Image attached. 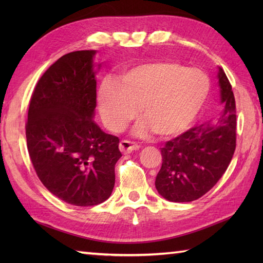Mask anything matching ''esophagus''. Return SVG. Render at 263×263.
Returning <instances> with one entry per match:
<instances>
[{
  "label": "esophagus",
  "mask_w": 263,
  "mask_h": 263,
  "mask_svg": "<svg viewBox=\"0 0 263 263\" xmlns=\"http://www.w3.org/2000/svg\"><path fill=\"white\" fill-rule=\"evenodd\" d=\"M119 147H120V150L122 154H130L132 152H135V150H138L139 148H140L137 143L127 141V140H122L120 142Z\"/></svg>",
  "instance_id": "esophagus-1"
}]
</instances>
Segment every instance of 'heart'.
Wrapping results in <instances>:
<instances>
[{
	"mask_svg": "<svg viewBox=\"0 0 263 263\" xmlns=\"http://www.w3.org/2000/svg\"><path fill=\"white\" fill-rule=\"evenodd\" d=\"M209 91V78L201 70L155 62L128 71L120 85L104 82L98 89L97 105L104 125L110 131L124 130L139 108L142 119L133 135L146 137L154 130L160 137H171L192 124Z\"/></svg>",
	"mask_w": 263,
	"mask_h": 263,
	"instance_id": "1",
	"label": "heart"
}]
</instances>
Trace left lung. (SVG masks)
<instances>
[{
	"label": "left lung",
	"mask_w": 263,
	"mask_h": 263,
	"mask_svg": "<svg viewBox=\"0 0 263 263\" xmlns=\"http://www.w3.org/2000/svg\"><path fill=\"white\" fill-rule=\"evenodd\" d=\"M222 109L217 122H205L167 141L155 185L172 202H191L202 197L224 175L236 147V106L224 70L218 68Z\"/></svg>",
	"instance_id": "1"
}]
</instances>
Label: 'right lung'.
<instances>
[{"mask_svg": "<svg viewBox=\"0 0 263 263\" xmlns=\"http://www.w3.org/2000/svg\"><path fill=\"white\" fill-rule=\"evenodd\" d=\"M95 55L93 49L72 52L49 66L33 90L26 125L39 180L55 197L79 206L110 197L122 157L119 138L93 121L102 65L95 64Z\"/></svg>", "mask_w": 263, "mask_h": 263, "instance_id": "right-lung-1", "label": "right lung"}]
</instances>
